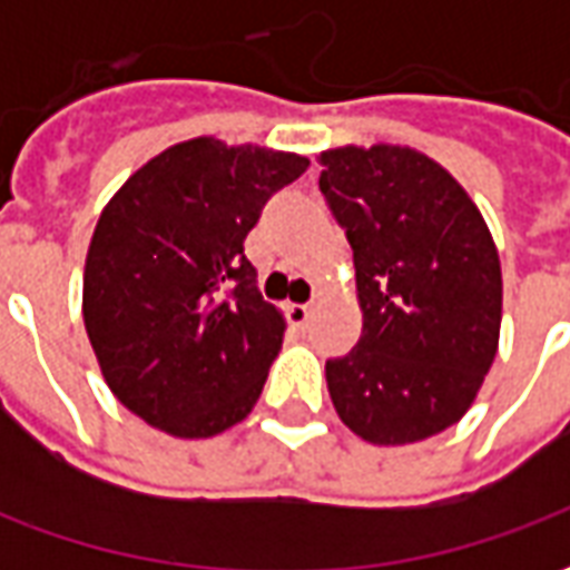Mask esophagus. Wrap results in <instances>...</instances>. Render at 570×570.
<instances>
[{"instance_id": "34e87169", "label": "esophagus", "mask_w": 570, "mask_h": 570, "mask_svg": "<svg viewBox=\"0 0 570 570\" xmlns=\"http://www.w3.org/2000/svg\"><path fill=\"white\" fill-rule=\"evenodd\" d=\"M286 321H289V326H296V330H305L311 321V308L308 305H296V302H289V305H286Z\"/></svg>"}]
</instances>
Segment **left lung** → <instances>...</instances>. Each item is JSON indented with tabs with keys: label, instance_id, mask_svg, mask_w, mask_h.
<instances>
[{
	"label": "left lung",
	"instance_id": "obj_1",
	"mask_svg": "<svg viewBox=\"0 0 570 570\" xmlns=\"http://www.w3.org/2000/svg\"><path fill=\"white\" fill-rule=\"evenodd\" d=\"M317 161L363 314L354 351L326 360L335 412L372 445L430 440L464 419L498 354L494 237L466 188L412 146L347 142Z\"/></svg>",
	"mask_w": 570,
	"mask_h": 570
}]
</instances>
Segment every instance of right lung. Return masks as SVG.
Returning a JSON list of instances; mask_svg holds the SVG:
<instances>
[{"mask_svg":"<svg viewBox=\"0 0 570 570\" xmlns=\"http://www.w3.org/2000/svg\"><path fill=\"white\" fill-rule=\"evenodd\" d=\"M296 151L195 137L125 179L97 219L81 314L109 391L151 428L207 440L256 406L284 345L244 237L308 170Z\"/></svg>","mask_w":570,"mask_h":570,"instance_id":"obj_1","label":"right lung"}]
</instances>
